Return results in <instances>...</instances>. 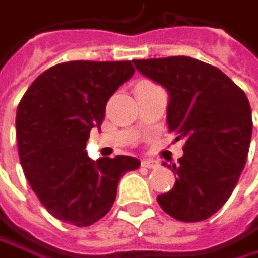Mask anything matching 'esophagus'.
<instances>
[{
	"mask_svg": "<svg viewBox=\"0 0 258 258\" xmlns=\"http://www.w3.org/2000/svg\"><path fill=\"white\" fill-rule=\"evenodd\" d=\"M161 162L156 159H142V167L145 168H159Z\"/></svg>",
	"mask_w": 258,
	"mask_h": 258,
	"instance_id": "34e87169",
	"label": "esophagus"
}]
</instances>
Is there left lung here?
Wrapping results in <instances>:
<instances>
[{
	"label": "left lung",
	"mask_w": 258,
	"mask_h": 258,
	"mask_svg": "<svg viewBox=\"0 0 258 258\" xmlns=\"http://www.w3.org/2000/svg\"><path fill=\"white\" fill-rule=\"evenodd\" d=\"M133 63L167 90L168 130L185 141L179 164L167 165L176 178L173 189L156 200L175 220L209 218L231 197L244 168L252 135L249 100L218 68L192 57Z\"/></svg>",
	"instance_id": "1"
}]
</instances>
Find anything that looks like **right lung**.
Segmentation results:
<instances>
[{"instance_id":"1","label":"right lung","mask_w":258,"mask_h":258,"mask_svg":"<svg viewBox=\"0 0 258 258\" xmlns=\"http://www.w3.org/2000/svg\"><path fill=\"white\" fill-rule=\"evenodd\" d=\"M133 73L132 61H66L40 74L23 96L15 122L20 162L52 217L79 227L96 223L111 209L120 178L141 165L122 155L93 161L85 150L108 99Z\"/></svg>"}]
</instances>
